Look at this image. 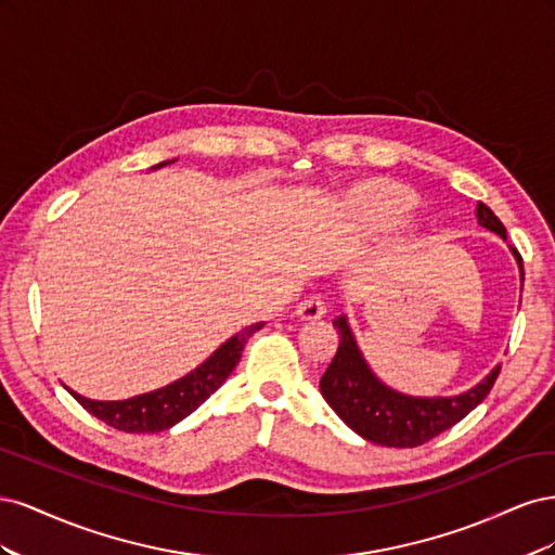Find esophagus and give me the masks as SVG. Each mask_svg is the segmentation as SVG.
I'll use <instances>...</instances> for the list:
<instances>
[{
	"instance_id": "obj_1",
	"label": "esophagus",
	"mask_w": 555,
	"mask_h": 555,
	"mask_svg": "<svg viewBox=\"0 0 555 555\" xmlns=\"http://www.w3.org/2000/svg\"><path fill=\"white\" fill-rule=\"evenodd\" d=\"M296 314L304 319V322H310V319H319V317H324L326 314V304H324V296H319V294H314V296H308V298H304L298 304V310H296Z\"/></svg>"
}]
</instances>
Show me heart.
<instances>
[{
	"label": "heart",
	"mask_w": 555,
	"mask_h": 555,
	"mask_svg": "<svg viewBox=\"0 0 555 555\" xmlns=\"http://www.w3.org/2000/svg\"><path fill=\"white\" fill-rule=\"evenodd\" d=\"M361 212L375 227H396L414 208V194L396 182H371L359 192Z\"/></svg>",
	"instance_id": "heart-1"
}]
</instances>
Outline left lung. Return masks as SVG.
I'll list each match as a JSON object with an SVG mask.
<instances>
[{
	"mask_svg": "<svg viewBox=\"0 0 555 555\" xmlns=\"http://www.w3.org/2000/svg\"><path fill=\"white\" fill-rule=\"evenodd\" d=\"M477 220L481 227L507 241L505 224L498 220L489 206H477ZM512 251L520 268V280H524V261H520V255L514 247ZM333 326L340 333V345L326 373L319 379V389H322L324 400L335 410V414L367 442L400 449L430 442L473 412L489 396L500 375L498 365L475 389L453 398L402 396L384 386L371 373L354 343V335L347 326V319H333Z\"/></svg>",
	"mask_w": 555,
	"mask_h": 555,
	"instance_id": "obj_1",
	"label": "left lung"
}]
</instances>
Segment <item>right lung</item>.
Instances as JSON below:
<instances>
[{"instance_id":"add662e5","label":"right lung","mask_w":555,"mask_h":555,"mask_svg":"<svg viewBox=\"0 0 555 555\" xmlns=\"http://www.w3.org/2000/svg\"><path fill=\"white\" fill-rule=\"evenodd\" d=\"M164 164L169 162L157 164V169ZM259 328H263V322L245 326L241 333L233 335V338H229L220 349H217L206 363H201L196 371L153 393L133 396L127 400H90L74 391L72 396L92 416H96L99 422H104L115 430H125V433L166 430L176 426L178 422H182V418L192 414L210 393L220 389L224 379L231 375L233 367L238 365L247 338Z\"/></svg>"}]
</instances>
